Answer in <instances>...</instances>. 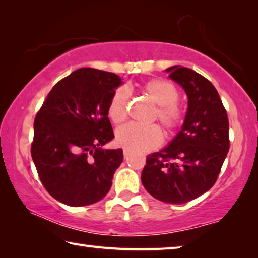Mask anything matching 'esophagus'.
Masks as SVG:
<instances>
[{"instance_id":"obj_1","label":"esophagus","mask_w":258,"mask_h":258,"mask_svg":"<svg viewBox=\"0 0 258 258\" xmlns=\"http://www.w3.org/2000/svg\"><path fill=\"white\" fill-rule=\"evenodd\" d=\"M130 156H131V152H130L128 150H126V149H124V158H125V159H127Z\"/></svg>"}]
</instances>
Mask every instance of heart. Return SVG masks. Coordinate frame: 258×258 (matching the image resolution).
Returning <instances> with one entry per match:
<instances>
[{"label":"heart","instance_id":"1","mask_svg":"<svg viewBox=\"0 0 258 258\" xmlns=\"http://www.w3.org/2000/svg\"><path fill=\"white\" fill-rule=\"evenodd\" d=\"M142 92L157 104L152 119H158L168 134L180 128L183 111L178 106V91L173 83L154 78L141 87ZM130 92L124 86L113 91L109 100L107 113L113 124H120L126 119L128 111ZM163 141V132L157 125L126 124L116 131V142L126 150L140 152L155 149Z\"/></svg>","mask_w":258,"mask_h":258}]
</instances>
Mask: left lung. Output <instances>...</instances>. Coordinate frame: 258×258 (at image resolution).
Segmentation results:
<instances>
[{
  "label": "left lung",
  "instance_id": "obj_1",
  "mask_svg": "<svg viewBox=\"0 0 258 258\" xmlns=\"http://www.w3.org/2000/svg\"><path fill=\"white\" fill-rule=\"evenodd\" d=\"M166 72L187 95L185 119L167 147L147 157L141 181L160 202L184 204L215 184L230 148L229 119L207 78L181 66Z\"/></svg>",
  "mask_w": 258,
  "mask_h": 258
}]
</instances>
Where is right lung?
<instances>
[{
	"instance_id": "right-lung-1",
	"label": "right lung",
	"mask_w": 258,
	"mask_h": 258,
	"mask_svg": "<svg viewBox=\"0 0 258 258\" xmlns=\"http://www.w3.org/2000/svg\"><path fill=\"white\" fill-rule=\"evenodd\" d=\"M120 84L113 73L80 68L56 83L35 117L32 158L60 203L87 206L110 190L123 150L101 147L115 138L107 108Z\"/></svg>"
}]
</instances>
